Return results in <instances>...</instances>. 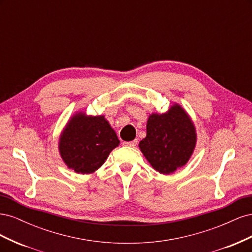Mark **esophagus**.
Listing matches in <instances>:
<instances>
[{"mask_svg":"<svg viewBox=\"0 0 252 252\" xmlns=\"http://www.w3.org/2000/svg\"><path fill=\"white\" fill-rule=\"evenodd\" d=\"M138 139H135V140H133V141H131V142H124L123 144L125 145V146H129V147H134V146H136V145H138Z\"/></svg>","mask_w":252,"mask_h":252,"instance_id":"34e87169","label":"esophagus"}]
</instances>
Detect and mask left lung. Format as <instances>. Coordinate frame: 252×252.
I'll return each mask as SVG.
<instances>
[{
  "mask_svg": "<svg viewBox=\"0 0 252 252\" xmlns=\"http://www.w3.org/2000/svg\"><path fill=\"white\" fill-rule=\"evenodd\" d=\"M195 140L194 126L187 113L174 105L168 113L151 114L147 135L139 146L157 171L169 174L187 163Z\"/></svg>",
  "mask_w": 252,
  "mask_h": 252,
  "instance_id": "1",
  "label": "left lung"
}]
</instances>
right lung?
Masks as SVG:
<instances>
[{
  "label": "right lung",
  "instance_id": "1",
  "mask_svg": "<svg viewBox=\"0 0 252 252\" xmlns=\"http://www.w3.org/2000/svg\"><path fill=\"white\" fill-rule=\"evenodd\" d=\"M120 141L109 123L101 117L79 113L61 136L60 152L66 165L78 173H91L104 164Z\"/></svg>",
  "mask_w": 252,
  "mask_h": 252
}]
</instances>
